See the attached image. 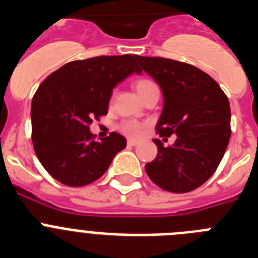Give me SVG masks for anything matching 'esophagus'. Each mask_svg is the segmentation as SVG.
Listing matches in <instances>:
<instances>
[{"label": "esophagus", "mask_w": 258, "mask_h": 258, "mask_svg": "<svg viewBox=\"0 0 258 258\" xmlns=\"http://www.w3.org/2000/svg\"><path fill=\"white\" fill-rule=\"evenodd\" d=\"M137 141L136 140H127V145L129 146H137Z\"/></svg>", "instance_id": "obj_1"}]
</instances>
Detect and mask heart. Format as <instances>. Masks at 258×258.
I'll return each mask as SVG.
<instances>
[{"mask_svg":"<svg viewBox=\"0 0 258 258\" xmlns=\"http://www.w3.org/2000/svg\"><path fill=\"white\" fill-rule=\"evenodd\" d=\"M154 88H156V84L152 83L151 80L141 79L137 80L136 83H134V89L140 94L141 98L145 97ZM120 131L129 137H138L141 134V131H142V124L138 121H133V120H127V121L120 124Z\"/></svg>","mask_w":258,"mask_h":258,"instance_id":"b5f03b06","label":"heart"}]
</instances>
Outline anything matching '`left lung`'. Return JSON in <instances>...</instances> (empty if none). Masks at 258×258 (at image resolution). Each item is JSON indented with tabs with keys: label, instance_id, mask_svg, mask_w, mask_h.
Instances as JSON below:
<instances>
[{
	"label": "left lung",
	"instance_id": "obj_1",
	"mask_svg": "<svg viewBox=\"0 0 258 258\" xmlns=\"http://www.w3.org/2000/svg\"><path fill=\"white\" fill-rule=\"evenodd\" d=\"M136 59L161 88L164 107L156 124L160 137L177 136L164 147L154 140L157 156L145 166L155 184L170 192H188L212 177L231 136L226 94L208 74L195 66L159 56Z\"/></svg>",
	"mask_w": 258,
	"mask_h": 258
}]
</instances>
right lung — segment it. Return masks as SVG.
Segmentation results:
<instances>
[{
	"label": "right lung",
	"instance_id": "add662e5",
	"mask_svg": "<svg viewBox=\"0 0 258 258\" xmlns=\"http://www.w3.org/2000/svg\"><path fill=\"white\" fill-rule=\"evenodd\" d=\"M134 72H142L136 56H95L70 61L38 86L31 107L32 142L52 178L70 187L86 186L126 147L116 132L97 142L89 126L107 115L113 88Z\"/></svg>",
	"mask_w": 258,
	"mask_h": 258
}]
</instances>
